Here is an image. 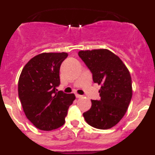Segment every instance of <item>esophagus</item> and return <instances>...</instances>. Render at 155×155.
Segmentation results:
<instances>
[{
  "mask_svg": "<svg viewBox=\"0 0 155 155\" xmlns=\"http://www.w3.org/2000/svg\"><path fill=\"white\" fill-rule=\"evenodd\" d=\"M75 95H76V98H82V95H81V94H75Z\"/></svg>",
  "mask_w": 155,
  "mask_h": 155,
  "instance_id": "34e87169",
  "label": "esophagus"
}]
</instances>
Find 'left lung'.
I'll list each match as a JSON object with an SVG mask.
<instances>
[{
	"label": "left lung",
	"mask_w": 155,
	"mask_h": 155,
	"mask_svg": "<svg viewBox=\"0 0 155 155\" xmlns=\"http://www.w3.org/2000/svg\"><path fill=\"white\" fill-rule=\"evenodd\" d=\"M79 57L101 85L99 101L91 100V107L83 113L91 127L107 130L115 127L127 113L133 94L132 80L121 59L107 49L81 50Z\"/></svg>",
	"instance_id": "obj_1"
}]
</instances>
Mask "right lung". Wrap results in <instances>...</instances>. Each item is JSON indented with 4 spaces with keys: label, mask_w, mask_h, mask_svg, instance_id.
Instances as JSON below:
<instances>
[{
    "label": "right lung",
    "mask_w": 155,
    "mask_h": 155,
    "mask_svg": "<svg viewBox=\"0 0 155 155\" xmlns=\"http://www.w3.org/2000/svg\"><path fill=\"white\" fill-rule=\"evenodd\" d=\"M68 53H42L23 68L18 79L19 99L25 114L36 128L50 131L65 123L74 94L56 89L60 84V68Z\"/></svg>",
    "instance_id": "obj_1"
}]
</instances>
